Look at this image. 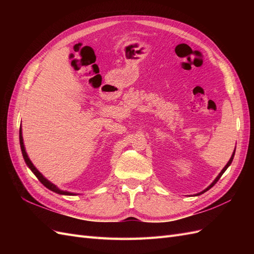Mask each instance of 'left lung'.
<instances>
[{
    "mask_svg": "<svg viewBox=\"0 0 254 254\" xmlns=\"http://www.w3.org/2000/svg\"><path fill=\"white\" fill-rule=\"evenodd\" d=\"M234 155H235V150H234V152H233V155H232V157H231V158H230V160H229V162L227 163V165H226V166H225L224 168H222V171L220 172V174H219V175H218V176L216 177V179H215V180L213 181V183L211 184V186H210L209 188H206V189H205L204 190H202V191H201V193H199L198 195H200V194H203V193H204V191H206L207 190H210V189H211L212 187H214V186H215V184H216V182H217V181L219 180V178H220V177L222 176V174H224V173L226 172V170H227V168H228V167L230 166V164H231V163H232V161H233V158H234Z\"/></svg>",
    "mask_w": 254,
    "mask_h": 254,
    "instance_id": "obj_1",
    "label": "left lung"
}]
</instances>
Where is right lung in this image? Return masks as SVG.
<instances>
[{"label": "right lung", "instance_id": "1", "mask_svg": "<svg viewBox=\"0 0 254 254\" xmlns=\"http://www.w3.org/2000/svg\"><path fill=\"white\" fill-rule=\"evenodd\" d=\"M20 146H21V150H22V155H23V158H24V160H25V162H26V164L28 165V167L30 168V170H32V172L36 175V177L38 179H39V181L43 184V186L45 187V188H48L49 190H53V191H55V193H57V194H61V195H72V193H68V191H64V190H59L55 184H53V183H51L49 180H47L44 178V177L42 176V174H40V172L37 170V168L34 166V164L30 162V160H29V158H28V156H27V153H26V151H25V148H24V144H23V137H22V131H21V128H20Z\"/></svg>", "mask_w": 254, "mask_h": 254}]
</instances>
